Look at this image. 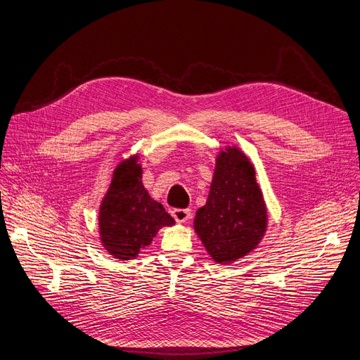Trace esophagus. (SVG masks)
Segmentation results:
<instances>
[{
	"instance_id": "1",
	"label": "esophagus",
	"mask_w": 360,
	"mask_h": 360,
	"mask_svg": "<svg viewBox=\"0 0 360 360\" xmlns=\"http://www.w3.org/2000/svg\"><path fill=\"white\" fill-rule=\"evenodd\" d=\"M172 217L175 218L176 222H185V221L190 219L191 210L190 209H173L172 210Z\"/></svg>"
}]
</instances>
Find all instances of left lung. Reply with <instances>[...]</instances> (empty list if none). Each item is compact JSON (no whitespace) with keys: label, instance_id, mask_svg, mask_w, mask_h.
Segmentation results:
<instances>
[{"label":"left lung","instance_id":"obj_1","mask_svg":"<svg viewBox=\"0 0 360 360\" xmlns=\"http://www.w3.org/2000/svg\"><path fill=\"white\" fill-rule=\"evenodd\" d=\"M194 229L218 264L233 262L254 250L267 229V210L255 169L237 148L217 158L207 202L197 210Z\"/></svg>","mask_w":360,"mask_h":360}]
</instances>
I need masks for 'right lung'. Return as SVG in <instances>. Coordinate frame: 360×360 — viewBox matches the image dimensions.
<instances>
[{"instance_id":"add662e5","label":"right lung","mask_w":360,"mask_h":360,"mask_svg":"<svg viewBox=\"0 0 360 360\" xmlns=\"http://www.w3.org/2000/svg\"><path fill=\"white\" fill-rule=\"evenodd\" d=\"M141 175L136 160L120 163L99 210L102 245L122 261L135 258L160 229L175 224L165 207L146 193Z\"/></svg>"}]
</instances>
